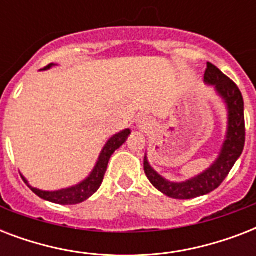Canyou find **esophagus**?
I'll use <instances>...</instances> for the list:
<instances>
[{"instance_id": "esophagus-1", "label": "esophagus", "mask_w": 256, "mask_h": 256, "mask_svg": "<svg viewBox=\"0 0 256 256\" xmlns=\"http://www.w3.org/2000/svg\"><path fill=\"white\" fill-rule=\"evenodd\" d=\"M138 124H140V128H150V124H148V118H140V120H138Z\"/></svg>"}]
</instances>
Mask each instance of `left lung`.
<instances>
[{
  "label": "left lung",
  "mask_w": 256,
  "mask_h": 256,
  "mask_svg": "<svg viewBox=\"0 0 256 256\" xmlns=\"http://www.w3.org/2000/svg\"><path fill=\"white\" fill-rule=\"evenodd\" d=\"M204 82L212 85L224 100L228 112V126L224 144L220 154L214 164L202 174L188 179L186 182H168V179L160 176L150 166L148 158L144 156V174L156 188L174 199H192L200 195H206L220 186L226 179L231 168H234L244 148L246 140V128H244V102L242 92L235 85L234 81L224 76L220 70L210 62H207V69L204 72Z\"/></svg>",
  "instance_id": "left-lung-1"
}]
</instances>
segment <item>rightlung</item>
Instances as JSON below:
<instances>
[{"label": "right lung", "instance_id": "1", "mask_svg": "<svg viewBox=\"0 0 256 256\" xmlns=\"http://www.w3.org/2000/svg\"><path fill=\"white\" fill-rule=\"evenodd\" d=\"M52 66H53V64L46 66L45 69H50ZM128 136H130L128 128L112 136L108 140V144H104V150L100 152L98 162H96V168H92V174L88 175L85 180H82L81 183H78L76 186H72L69 188H62V190L58 191H42L30 186L25 178H24V180H25V183H28V186L30 187V190L33 191L34 194L38 195L40 198L45 199V200H49V202L58 203V204H77V203L84 202L100 188L102 180H104L106 168H108L110 156H112V152H116V148H120L126 142Z\"/></svg>", "mask_w": 256, "mask_h": 256}]
</instances>
